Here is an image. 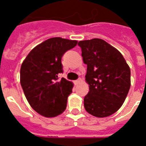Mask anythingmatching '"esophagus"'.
I'll use <instances>...</instances> for the list:
<instances>
[{"mask_svg":"<svg viewBox=\"0 0 146 146\" xmlns=\"http://www.w3.org/2000/svg\"><path fill=\"white\" fill-rule=\"evenodd\" d=\"M81 80H81L80 78H79V79H78L77 80H76L75 82H74V83H75V85H77L78 83H80V82H81Z\"/></svg>","mask_w":146,"mask_h":146,"instance_id":"1","label":"esophagus"}]
</instances>
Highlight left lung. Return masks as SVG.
<instances>
[{"label":"left lung","instance_id":"8db88e82","mask_svg":"<svg viewBox=\"0 0 146 146\" xmlns=\"http://www.w3.org/2000/svg\"><path fill=\"white\" fill-rule=\"evenodd\" d=\"M87 65L89 92L84 98L86 111L97 117L113 114L122 106L130 88V69L118 50L100 38L80 41Z\"/></svg>","mask_w":146,"mask_h":146}]
</instances>
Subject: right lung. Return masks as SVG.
Returning a JSON list of instances; mask_svg holds the SVG:
<instances>
[{"mask_svg":"<svg viewBox=\"0 0 146 146\" xmlns=\"http://www.w3.org/2000/svg\"><path fill=\"white\" fill-rule=\"evenodd\" d=\"M77 41L51 38L38 44L24 60L20 69V84L30 106L46 117L65 111L73 84L64 78L62 56L77 44Z\"/></svg>","mask_w":146,"mask_h":146,"instance_id":"obj_1","label":"right lung"}]
</instances>
